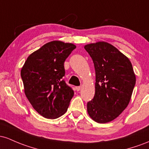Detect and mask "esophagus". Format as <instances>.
I'll return each mask as SVG.
<instances>
[{"label":"esophagus","mask_w":149,"mask_h":149,"mask_svg":"<svg viewBox=\"0 0 149 149\" xmlns=\"http://www.w3.org/2000/svg\"><path fill=\"white\" fill-rule=\"evenodd\" d=\"M75 88H76V90H77V91H79V90L81 89V87H80V86H77V87Z\"/></svg>","instance_id":"1"}]
</instances>
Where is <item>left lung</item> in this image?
I'll return each instance as SVG.
<instances>
[{
  "label": "left lung",
  "mask_w": 149,
  "mask_h": 149,
  "mask_svg": "<svg viewBox=\"0 0 149 149\" xmlns=\"http://www.w3.org/2000/svg\"><path fill=\"white\" fill-rule=\"evenodd\" d=\"M84 48L96 72L95 95L87 103L88 114L98 123L113 121L128 106L136 83L129 58L106 41L88 43Z\"/></svg>",
  "instance_id": "left-lung-1"
}]
</instances>
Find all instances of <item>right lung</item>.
<instances>
[{"instance_id": "add662e5", "label": "right lung", "mask_w": 149, "mask_h": 149, "mask_svg": "<svg viewBox=\"0 0 149 149\" xmlns=\"http://www.w3.org/2000/svg\"><path fill=\"white\" fill-rule=\"evenodd\" d=\"M76 46L52 41L28 56L21 69L25 96L38 114L56 119L68 111L74 91L63 79L64 63Z\"/></svg>"}]
</instances>
